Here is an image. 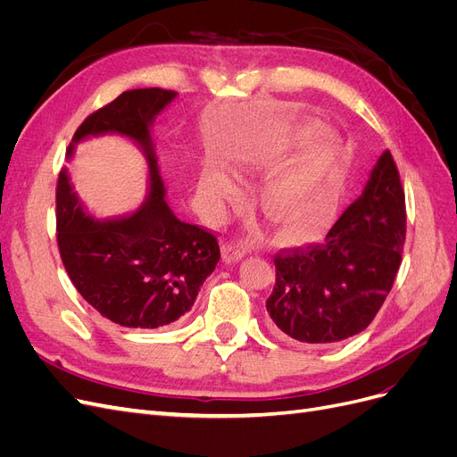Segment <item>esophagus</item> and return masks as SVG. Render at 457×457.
Here are the masks:
<instances>
[{"label":"esophagus","mask_w":457,"mask_h":457,"mask_svg":"<svg viewBox=\"0 0 457 457\" xmlns=\"http://www.w3.org/2000/svg\"><path fill=\"white\" fill-rule=\"evenodd\" d=\"M245 250L244 247H240V245H237V244H225L223 245V259L227 261V262H238L240 259H244L245 257Z\"/></svg>","instance_id":"esophagus-1"}]
</instances>
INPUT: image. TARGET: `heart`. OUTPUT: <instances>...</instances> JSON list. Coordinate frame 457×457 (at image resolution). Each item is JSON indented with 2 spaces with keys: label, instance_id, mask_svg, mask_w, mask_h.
Wrapping results in <instances>:
<instances>
[{
  "label": "heart",
  "instance_id": "b5f03b06",
  "mask_svg": "<svg viewBox=\"0 0 457 457\" xmlns=\"http://www.w3.org/2000/svg\"><path fill=\"white\" fill-rule=\"evenodd\" d=\"M309 131V123L295 128L292 141H299ZM278 156L280 150H274L269 162ZM343 177L339 141L334 133L318 129L301 141L294 154L267 179L261 188V205L276 223L314 228L334 213L341 196ZM232 187L230 177L223 170L205 165L198 185L205 210L213 215L219 213Z\"/></svg>",
  "mask_w": 457,
  "mask_h": 457
}]
</instances>
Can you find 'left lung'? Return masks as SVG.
<instances>
[{
	"mask_svg": "<svg viewBox=\"0 0 457 457\" xmlns=\"http://www.w3.org/2000/svg\"><path fill=\"white\" fill-rule=\"evenodd\" d=\"M406 204L389 150L322 244L274 257L267 311L297 343H337L364 331L389 295L403 261Z\"/></svg>",
	"mask_w": 457,
	"mask_h": 457,
	"instance_id": "8db88e82",
	"label": "left lung"
}]
</instances>
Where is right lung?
<instances>
[{"label":"right lung","instance_id":"obj_1","mask_svg":"<svg viewBox=\"0 0 457 457\" xmlns=\"http://www.w3.org/2000/svg\"><path fill=\"white\" fill-rule=\"evenodd\" d=\"M179 93L123 91L91 114L72 137L66 160L93 137L120 135L146 160V198L137 210L95 217L62 170L57 187V240L64 269L89 305L123 328L154 329L187 314L219 262L213 234L177 219L165 202L152 126Z\"/></svg>","mask_w":457,"mask_h":457}]
</instances>
